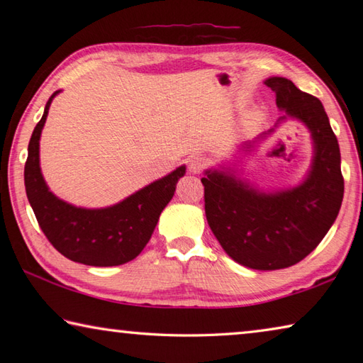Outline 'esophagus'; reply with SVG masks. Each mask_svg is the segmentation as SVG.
I'll use <instances>...</instances> for the list:
<instances>
[{
	"mask_svg": "<svg viewBox=\"0 0 363 363\" xmlns=\"http://www.w3.org/2000/svg\"><path fill=\"white\" fill-rule=\"evenodd\" d=\"M206 159L201 156V154H196V156H191L189 159V172L194 173V174H198L201 173L204 167H206Z\"/></svg>",
	"mask_w": 363,
	"mask_h": 363,
	"instance_id": "1",
	"label": "esophagus"
}]
</instances>
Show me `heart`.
Masks as SVG:
<instances>
[{"mask_svg":"<svg viewBox=\"0 0 363 363\" xmlns=\"http://www.w3.org/2000/svg\"><path fill=\"white\" fill-rule=\"evenodd\" d=\"M260 120V113L259 112H252L251 117H250V121L251 123H257Z\"/></svg>","mask_w":363,"mask_h":363,"instance_id":"b5f03b06","label":"heart"}]
</instances>
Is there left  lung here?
I'll use <instances>...</instances> for the list:
<instances>
[{
    "mask_svg": "<svg viewBox=\"0 0 363 363\" xmlns=\"http://www.w3.org/2000/svg\"><path fill=\"white\" fill-rule=\"evenodd\" d=\"M264 84L276 94L284 115L274 128L238 146V152L250 154L293 118L311 133L309 172L298 186L264 190L242 177L235 162H225L206 169L201 182L207 223L228 256L252 269H281L317 248L340 211L345 186L340 148L320 99L281 76Z\"/></svg>",
    "mask_w": 363,
    "mask_h": 363,
    "instance_id": "8db88e82",
    "label": "left lung"
}]
</instances>
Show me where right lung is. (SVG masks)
Wrapping results in <instances>:
<instances>
[{"mask_svg": "<svg viewBox=\"0 0 363 363\" xmlns=\"http://www.w3.org/2000/svg\"><path fill=\"white\" fill-rule=\"evenodd\" d=\"M45 106L28 146L25 187L29 204L43 234L62 256L90 267H117L135 259L154 233L162 211L172 201L176 184L186 174V165L160 177L123 201L87 209L57 198L50 190L40 168V135L50 106Z\"/></svg>", "mask_w": 363, "mask_h": 363, "instance_id": "add662e5", "label": "right lung"}]
</instances>
